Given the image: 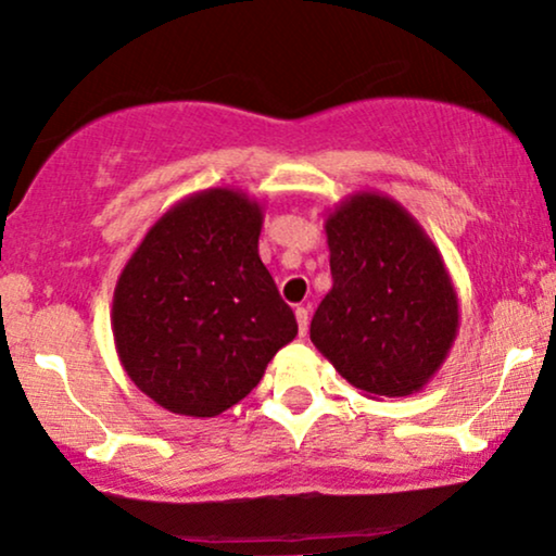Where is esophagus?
Segmentation results:
<instances>
[{"instance_id": "obj_1", "label": "esophagus", "mask_w": 556, "mask_h": 556, "mask_svg": "<svg viewBox=\"0 0 556 556\" xmlns=\"http://www.w3.org/2000/svg\"><path fill=\"white\" fill-rule=\"evenodd\" d=\"M296 325H299V338H306V330H309V309L296 306Z\"/></svg>"}]
</instances>
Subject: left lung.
<instances>
[{"mask_svg":"<svg viewBox=\"0 0 556 556\" xmlns=\"http://www.w3.org/2000/svg\"><path fill=\"white\" fill-rule=\"evenodd\" d=\"M325 231L332 289L314 312V348L371 400L420 392L458 332L441 252L402 203L374 190L334 205Z\"/></svg>","mask_w":556,"mask_h":556,"instance_id":"8db88e82","label":"left lung"}]
</instances>
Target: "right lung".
Segmentation results:
<instances>
[{
  "mask_svg": "<svg viewBox=\"0 0 556 556\" xmlns=\"http://www.w3.org/2000/svg\"><path fill=\"white\" fill-rule=\"evenodd\" d=\"M263 205L208 188L156 218L121 270L113 340L123 371L175 415L216 417L244 400L296 338L257 252Z\"/></svg>",
  "mask_w": 556,
  "mask_h": 556,
  "instance_id": "right-lung-1",
  "label": "right lung"
}]
</instances>
